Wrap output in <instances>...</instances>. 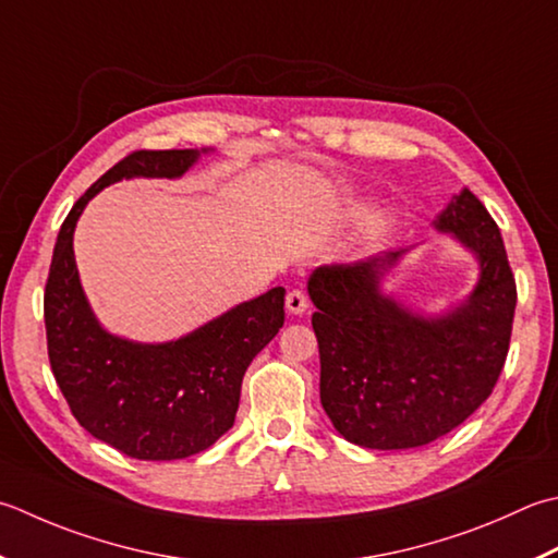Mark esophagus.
<instances>
[{
	"label": "esophagus",
	"instance_id": "34e87169",
	"mask_svg": "<svg viewBox=\"0 0 558 558\" xmlns=\"http://www.w3.org/2000/svg\"><path fill=\"white\" fill-rule=\"evenodd\" d=\"M286 307H288V312H290V314H302V312H307V307H310L307 294H304L302 290H290V292H288V298H286Z\"/></svg>",
	"mask_w": 558,
	"mask_h": 558
}]
</instances>
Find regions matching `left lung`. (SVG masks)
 Masks as SVG:
<instances>
[{
    "mask_svg": "<svg viewBox=\"0 0 558 558\" xmlns=\"http://www.w3.org/2000/svg\"><path fill=\"white\" fill-rule=\"evenodd\" d=\"M435 227L482 260L472 298L442 319H423L379 294L381 270L399 251L322 266L310 278L322 407L345 440L369 450L442 438L482 407L504 373L518 288L500 229L466 189Z\"/></svg>",
    "mask_w": 558,
    "mask_h": 558,
    "instance_id": "8db88e82",
    "label": "left lung"
}]
</instances>
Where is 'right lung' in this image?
<instances>
[{
	"label": "right lung",
	"instance_id": "right-lung-1",
	"mask_svg": "<svg viewBox=\"0 0 558 558\" xmlns=\"http://www.w3.org/2000/svg\"><path fill=\"white\" fill-rule=\"evenodd\" d=\"M195 159V149H137L108 169L64 217L43 298L50 367L72 416L133 460H183L220 440L234 425L246 367L286 324L282 288L173 343H128L96 324L72 251L84 205L108 183L173 179Z\"/></svg>",
	"mask_w": 558,
	"mask_h": 558
}]
</instances>
